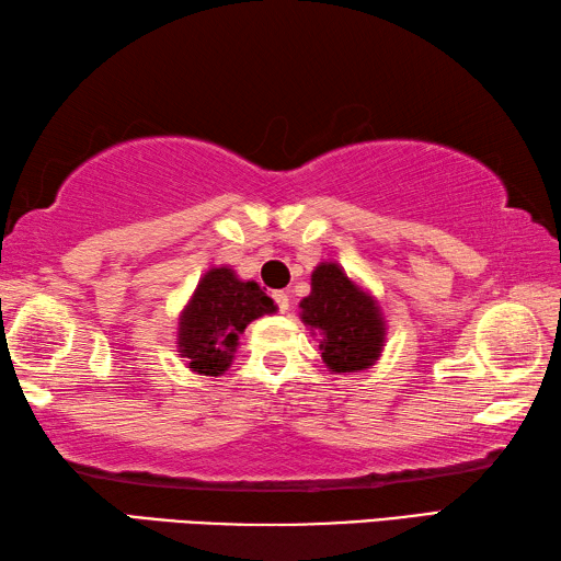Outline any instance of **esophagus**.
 Returning a JSON list of instances; mask_svg holds the SVG:
<instances>
[{
    "label": "esophagus",
    "instance_id": "34e87169",
    "mask_svg": "<svg viewBox=\"0 0 561 561\" xmlns=\"http://www.w3.org/2000/svg\"><path fill=\"white\" fill-rule=\"evenodd\" d=\"M272 297H274V301H277V309H279L282 313L289 311V294H287V291H274Z\"/></svg>",
    "mask_w": 561,
    "mask_h": 561
}]
</instances>
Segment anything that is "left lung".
<instances>
[{"instance_id": "8db88e82", "label": "left lung", "mask_w": 561, "mask_h": 561, "mask_svg": "<svg viewBox=\"0 0 561 561\" xmlns=\"http://www.w3.org/2000/svg\"><path fill=\"white\" fill-rule=\"evenodd\" d=\"M299 307L301 321L321 335V358L331 373H358L380 358L385 319L378 301L335 262L311 272V294Z\"/></svg>"}]
</instances>
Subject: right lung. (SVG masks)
I'll use <instances>...</instances> for the list:
<instances>
[{
  "label": "right lung",
  "mask_w": 561,
  "mask_h": 561,
  "mask_svg": "<svg viewBox=\"0 0 561 561\" xmlns=\"http://www.w3.org/2000/svg\"><path fill=\"white\" fill-rule=\"evenodd\" d=\"M277 307L257 282H242L230 267H213L198 282L179 319V355L193 373H226L248 323Z\"/></svg>",
  "instance_id": "obj_1"
}]
</instances>
